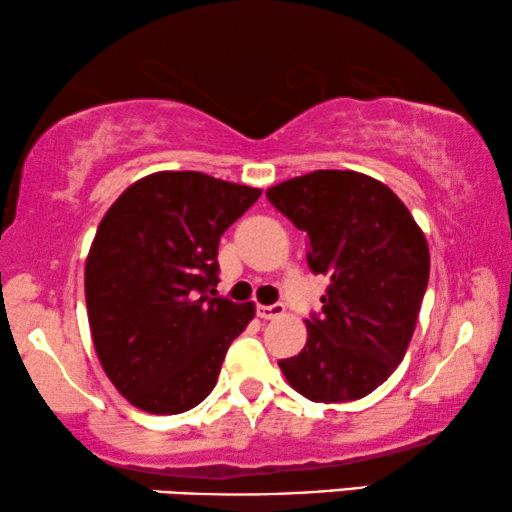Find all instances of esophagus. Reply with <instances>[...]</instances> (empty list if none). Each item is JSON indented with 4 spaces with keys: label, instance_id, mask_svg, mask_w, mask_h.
<instances>
[{
    "label": "esophagus",
    "instance_id": "obj_1",
    "mask_svg": "<svg viewBox=\"0 0 512 512\" xmlns=\"http://www.w3.org/2000/svg\"><path fill=\"white\" fill-rule=\"evenodd\" d=\"M284 315V303H272V305H258V317L263 320H275V317Z\"/></svg>",
    "mask_w": 512,
    "mask_h": 512
}]
</instances>
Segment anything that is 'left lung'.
I'll use <instances>...</instances> for the list:
<instances>
[{
  "instance_id": "1",
  "label": "left lung",
  "mask_w": 512,
  "mask_h": 512,
  "mask_svg": "<svg viewBox=\"0 0 512 512\" xmlns=\"http://www.w3.org/2000/svg\"><path fill=\"white\" fill-rule=\"evenodd\" d=\"M308 235V265L327 275L308 341L280 360L289 386L313 402L374 393L404 360L430 275L414 216L388 185L357 171L320 169L265 192Z\"/></svg>"
}]
</instances>
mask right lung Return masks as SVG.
Masks as SVG:
<instances>
[{"label": "right lung", "mask_w": 512, "mask_h": 512, "mask_svg": "<svg viewBox=\"0 0 512 512\" xmlns=\"http://www.w3.org/2000/svg\"><path fill=\"white\" fill-rule=\"evenodd\" d=\"M261 190L199 171L129 185L98 225L84 294L101 367L148 414H181L214 390L254 303L216 294L218 242Z\"/></svg>", "instance_id": "add662e5"}]
</instances>
